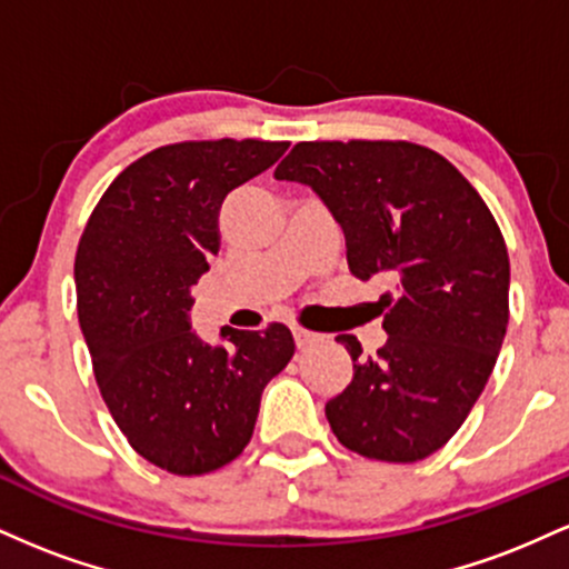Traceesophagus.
I'll return each instance as SVG.
<instances>
[{
    "label": "esophagus",
    "mask_w": 569,
    "mask_h": 569,
    "mask_svg": "<svg viewBox=\"0 0 569 569\" xmlns=\"http://www.w3.org/2000/svg\"><path fill=\"white\" fill-rule=\"evenodd\" d=\"M318 335H312V331H307V329H293V342H297V348L299 350H305V348H310V345H316L318 342Z\"/></svg>",
    "instance_id": "esophagus-1"
}]
</instances>
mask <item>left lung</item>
Segmentation results:
<instances>
[{"label": "left lung", "mask_w": 569, "mask_h": 569, "mask_svg": "<svg viewBox=\"0 0 569 569\" xmlns=\"http://www.w3.org/2000/svg\"><path fill=\"white\" fill-rule=\"evenodd\" d=\"M326 202L356 278L396 291L377 302L388 342L361 358L339 335L352 380L326 403L342 447L415 462L466 422L508 326L506 240L487 202L447 158L409 141H299L276 168Z\"/></svg>", "instance_id": "obj_1"}]
</instances>
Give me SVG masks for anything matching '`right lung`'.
Segmentation results:
<instances>
[{"mask_svg": "<svg viewBox=\"0 0 569 569\" xmlns=\"http://www.w3.org/2000/svg\"><path fill=\"white\" fill-rule=\"evenodd\" d=\"M289 141H181L143 154L109 184L77 246V312L98 390L143 460L176 476L232 462L251 441L264 385L293 337L224 326L208 345L189 323L192 286L219 253L232 189Z\"/></svg>", "mask_w": 569, "mask_h": 569, "instance_id": "1", "label": "right lung"}]
</instances>
